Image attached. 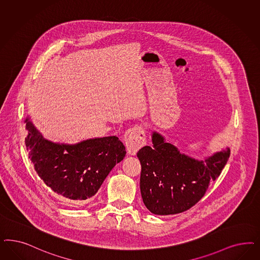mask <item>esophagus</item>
Wrapping results in <instances>:
<instances>
[{
  "mask_svg": "<svg viewBox=\"0 0 260 260\" xmlns=\"http://www.w3.org/2000/svg\"><path fill=\"white\" fill-rule=\"evenodd\" d=\"M126 149L129 154L135 155L146 143L145 131L143 126H134L127 130L124 136Z\"/></svg>",
  "mask_w": 260,
  "mask_h": 260,
  "instance_id": "34e87169",
  "label": "esophagus"
}]
</instances>
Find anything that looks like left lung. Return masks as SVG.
<instances>
[{"label":"left lung","instance_id":"left-lung-1","mask_svg":"<svg viewBox=\"0 0 260 260\" xmlns=\"http://www.w3.org/2000/svg\"><path fill=\"white\" fill-rule=\"evenodd\" d=\"M153 147L144 146L137 156L142 165L141 193L154 214L169 215L189 210L201 200L210 182L221 174L231 150L220 151L204 160L182 154L157 132Z\"/></svg>","mask_w":260,"mask_h":260}]
</instances>
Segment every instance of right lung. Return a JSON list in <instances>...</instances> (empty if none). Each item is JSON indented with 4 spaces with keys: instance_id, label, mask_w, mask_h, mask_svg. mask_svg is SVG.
I'll return each mask as SVG.
<instances>
[{
    "instance_id": "right-lung-1",
    "label": "right lung",
    "mask_w": 260,
    "mask_h": 260,
    "mask_svg": "<svg viewBox=\"0 0 260 260\" xmlns=\"http://www.w3.org/2000/svg\"><path fill=\"white\" fill-rule=\"evenodd\" d=\"M25 122V147L35 171L53 192L70 201H89L125 157V147L116 136L76 144L54 143L43 138L29 117Z\"/></svg>"
}]
</instances>
